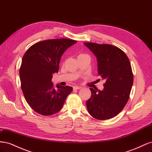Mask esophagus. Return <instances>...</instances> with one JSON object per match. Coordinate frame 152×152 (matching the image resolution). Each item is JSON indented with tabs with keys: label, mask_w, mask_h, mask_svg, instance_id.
Listing matches in <instances>:
<instances>
[{
	"label": "esophagus",
	"mask_w": 152,
	"mask_h": 152,
	"mask_svg": "<svg viewBox=\"0 0 152 152\" xmlns=\"http://www.w3.org/2000/svg\"><path fill=\"white\" fill-rule=\"evenodd\" d=\"M82 87H79V86H74L73 87V89H75V90H77V89H81Z\"/></svg>",
	"instance_id": "esophagus-1"
}]
</instances>
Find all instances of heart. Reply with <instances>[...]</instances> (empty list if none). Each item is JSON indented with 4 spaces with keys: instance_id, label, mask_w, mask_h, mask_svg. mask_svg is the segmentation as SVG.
Here are the masks:
<instances>
[{
    "instance_id": "b5f03b06",
    "label": "heart",
    "mask_w": 152,
    "mask_h": 152,
    "mask_svg": "<svg viewBox=\"0 0 152 152\" xmlns=\"http://www.w3.org/2000/svg\"><path fill=\"white\" fill-rule=\"evenodd\" d=\"M86 54H80L79 55V56H86Z\"/></svg>"
}]
</instances>
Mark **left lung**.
<instances>
[{
	"label": "left lung",
	"mask_w": 152,
	"mask_h": 152,
	"mask_svg": "<svg viewBox=\"0 0 152 152\" xmlns=\"http://www.w3.org/2000/svg\"><path fill=\"white\" fill-rule=\"evenodd\" d=\"M97 58L98 72L105 83L103 91L90 88L88 112L98 120L116 116L127 104L133 84L131 63L122 50L110 44L85 42Z\"/></svg>",
	"instance_id": "left-lung-1"
}]
</instances>
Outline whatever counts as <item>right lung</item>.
Masks as SVG:
<instances>
[{
    "mask_svg": "<svg viewBox=\"0 0 152 152\" xmlns=\"http://www.w3.org/2000/svg\"><path fill=\"white\" fill-rule=\"evenodd\" d=\"M76 42L68 39L43 40L25 53L20 69L21 87L26 102L37 113L48 116L58 112L72 91L68 86L54 89L52 78L58 72L63 53Z\"/></svg>",
    "mask_w": 152,
    "mask_h": 152,
    "instance_id": "right-lung-1",
    "label": "right lung"
}]
</instances>
